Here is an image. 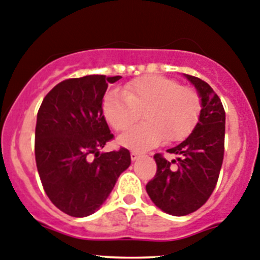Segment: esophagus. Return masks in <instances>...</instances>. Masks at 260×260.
Here are the masks:
<instances>
[{
	"instance_id": "esophagus-1",
	"label": "esophagus",
	"mask_w": 260,
	"mask_h": 260,
	"mask_svg": "<svg viewBox=\"0 0 260 260\" xmlns=\"http://www.w3.org/2000/svg\"><path fill=\"white\" fill-rule=\"evenodd\" d=\"M141 157V153L140 152H136V151H132L131 152V158H132V161H136L138 160V158Z\"/></svg>"
}]
</instances>
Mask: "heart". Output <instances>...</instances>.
Returning a JSON list of instances; mask_svg holds the SVG:
<instances>
[{"mask_svg": "<svg viewBox=\"0 0 260 260\" xmlns=\"http://www.w3.org/2000/svg\"><path fill=\"white\" fill-rule=\"evenodd\" d=\"M140 112L145 123L118 137V143L128 150L146 151L164 140L174 142L185 137L197 123L201 99L196 90L175 80L143 76L125 85L123 92L110 91L103 102V114L117 131L135 123Z\"/></svg>", "mask_w": 260, "mask_h": 260, "instance_id": "1", "label": "heart"}]
</instances>
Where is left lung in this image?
I'll return each mask as SVG.
<instances>
[{"label":"left lung","instance_id":"obj_1","mask_svg":"<svg viewBox=\"0 0 260 260\" xmlns=\"http://www.w3.org/2000/svg\"><path fill=\"white\" fill-rule=\"evenodd\" d=\"M184 77L200 95L198 122L183 142L168 150L176 160L153 156L157 171L146 185L156 207L173 216L189 215L207 202L220 175L225 145L226 117L220 98L203 80L185 74Z\"/></svg>","mask_w":260,"mask_h":260}]
</instances>
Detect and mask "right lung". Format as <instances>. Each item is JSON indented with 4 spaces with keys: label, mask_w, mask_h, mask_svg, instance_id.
Here are the masks:
<instances>
[{
    "label": "right lung",
    "mask_w": 260,
    "mask_h": 260,
    "mask_svg": "<svg viewBox=\"0 0 260 260\" xmlns=\"http://www.w3.org/2000/svg\"><path fill=\"white\" fill-rule=\"evenodd\" d=\"M120 76L89 75L55 85L39 108L35 161L53 205L72 217L96 212L131 165L127 148L102 152L113 138L103 114L108 85ZM95 154L94 160L88 156Z\"/></svg>",
    "instance_id": "right-lung-1"
}]
</instances>
